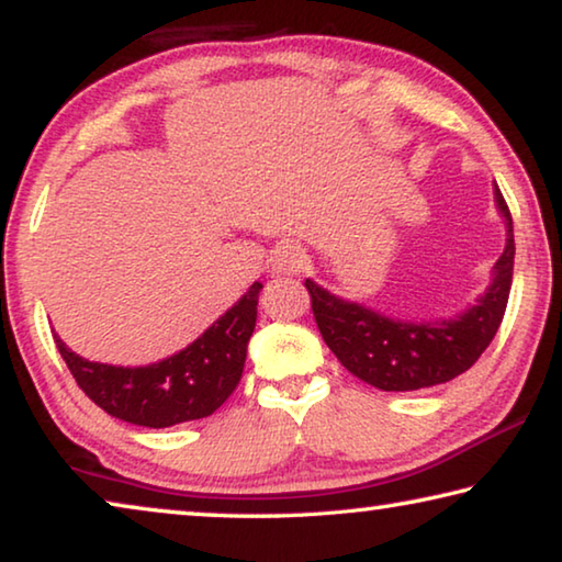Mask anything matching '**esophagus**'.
<instances>
[{
	"instance_id": "esophagus-1",
	"label": "esophagus",
	"mask_w": 562,
	"mask_h": 562,
	"mask_svg": "<svg viewBox=\"0 0 562 562\" xmlns=\"http://www.w3.org/2000/svg\"><path fill=\"white\" fill-rule=\"evenodd\" d=\"M304 255L297 245L284 243L272 252V272L274 274H297L302 270Z\"/></svg>"
}]
</instances>
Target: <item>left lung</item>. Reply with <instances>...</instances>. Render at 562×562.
Here are the masks:
<instances>
[{
    "label": "left lung",
    "mask_w": 562,
    "mask_h": 562,
    "mask_svg": "<svg viewBox=\"0 0 562 562\" xmlns=\"http://www.w3.org/2000/svg\"><path fill=\"white\" fill-rule=\"evenodd\" d=\"M493 195L506 221V247L493 265L486 292L461 315L418 322L394 319L369 310L367 304L341 300L315 280H304L322 339L341 367L382 392H414L451 382L479 361L506 315L516 255L513 217L498 186H493Z\"/></svg>",
    "instance_id": "8db88e82"
}]
</instances>
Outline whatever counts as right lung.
Wrapping results in <instances>:
<instances>
[{
  "mask_svg": "<svg viewBox=\"0 0 562 562\" xmlns=\"http://www.w3.org/2000/svg\"><path fill=\"white\" fill-rule=\"evenodd\" d=\"M260 290L262 284L252 282L201 337L156 364H101L76 355L59 335H54V341L76 384L93 404L121 422L166 429L211 416L235 392L258 319Z\"/></svg>",
  "mask_w": 562,
  "mask_h": 562,
  "instance_id": "right-lung-1",
  "label": "right lung"
}]
</instances>
